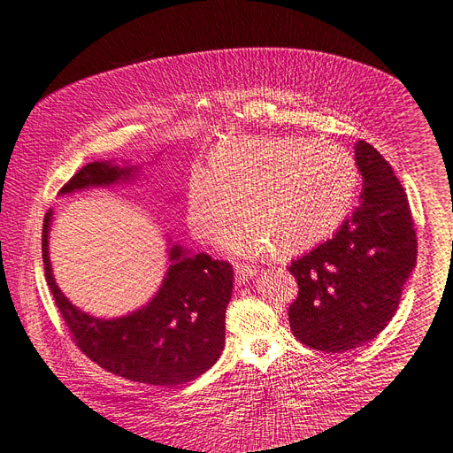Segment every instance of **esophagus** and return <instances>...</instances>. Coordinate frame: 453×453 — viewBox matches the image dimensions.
Listing matches in <instances>:
<instances>
[{"label":"esophagus","mask_w":453,"mask_h":453,"mask_svg":"<svg viewBox=\"0 0 453 453\" xmlns=\"http://www.w3.org/2000/svg\"><path fill=\"white\" fill-rule=\"evenodd\" d=\"M234 275H236V282L238 284H246L250 279H253L257 275V269L251 265H242V264H236L234 267Z\"/></svg>","instance_id":"1"}]
</instances>
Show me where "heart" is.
<instances>
[{"instance_id":"b5f03b06","label":"heart","mask_w":453,"mask_h":453,"mask_svg":"<svg viewBox=\"0 0 453 453\" xmlns=\"http://www.w3.org/2000/svg\"><path fill=\"white\" fill-rule=\"evenodd\" d=\"M358 169L346 149L300 136H240L220 143L211 167L188 180V224L203 242L236 215L222 246L242 257L295 255L327 238L349 215ZM239 203L236 204L235 202Z\"/></svg>"}]
</instances>
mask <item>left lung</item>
Returning a JSON list of instances; mask_svg holds the SVG:
<instances>
[{
  "label": "left lung",
  "instance_id": "obj_1",
  "mask_svg": "<svg viewBox=\"0 0 453 453\" xmlns=\"http://www.w3.org/2000/svg\"><path fill=\"white\" fill-rule=\"evenodd\" d=\"M355 164L363 174L358 207L289 265L298 284L288 313L293 335L327 353L375 339L394 319L417 264L411 211L394 169L365 140L355 143Z\"/></svg>",
  "mask_w": 453,
  "mask_h": 453
}]
</instances>
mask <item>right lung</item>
<instances>
[{"label":"right lung","instance_id":"obj_1","mask_svg":"<svg viewBox=\"0 0 453 453\" xmlns=\"http://www.w3.org/2000/svg\"><path fill=\"white\" fill-rule=\"evenodd\" d=\"M136 165L90 162L59 195L131 182ZM54 211L43 220L42 251L45 279L78 348L104 370L124 379L176 386L205 373L220 358L226 342V310L233 291V267L180 244L169 248V267L157 295L140 310L98 319L76 308L56 286L49 258Z\"/></svg>","mask_w":453,"mask_h":453}]
</instances>
